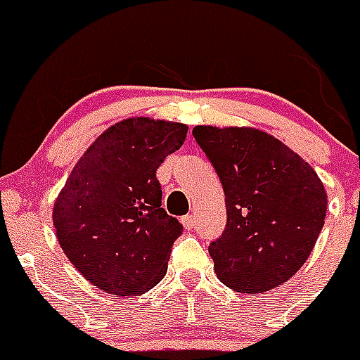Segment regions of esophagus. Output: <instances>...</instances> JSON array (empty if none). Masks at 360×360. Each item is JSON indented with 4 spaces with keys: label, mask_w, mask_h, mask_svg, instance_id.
I'll return each instance as SVG.
<instances>
[{
    "label": "esophagus",
    "mask_w": 360,
    "mask_h": 360,
    "mask_svg": "<svg viewBox=\"0 0 360 360\" xmlns=\"http://www.w3.org/2000/svg\"><path fill=\"white\" fill-rule=\"evenodd\" d=\"M182 224L187 227V229H191V227L196 224V217H195V214H191V213L184 214V217H182Z\"/></svg>",
    "instance_id": "obj_1"
}]
</instances>
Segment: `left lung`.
I'll return each instance as SVG.
<instances>
[{
  "label": "left lung",
  "mask_w": 360,
  "mask_h": 360,
  "mask_svg": "<svg viewBox=\"0 0 360 360\" xmlns=\"http://www.w3.org/2000/svg\"><path fill=\"white\" fill-rule=\"evenodd\" d=\"M193 136L226 195V229L210 244L220 282L250 295L288 282L324 226L328 195L321 178L259 129L196 125Z\"/></svg>",
  "instance_id": "left-lung-1"
}]
</instances>
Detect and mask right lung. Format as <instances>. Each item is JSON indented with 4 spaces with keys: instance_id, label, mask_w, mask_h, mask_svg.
<instances>
[{
    "instance_id": "1",
    "label": "right lung",
    "mask_w": 360,
    "mask_h": 360,
    "mask_svg": "<svg viewBox=\"0 0 360 360\" xmlns=\"http://www.w3.org/2000/svg\"><path fill=\"white\" fill-rule=\"evenodd\" d=\"M186 134L176 122L124 120L92 142L67 178L52 210L58 242L100 290L138 297L165 276L184 227L162 207L156 169Z\"/></svg>"
}]
</instances>
